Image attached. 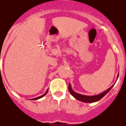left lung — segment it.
I'll list each match as a JSON object with an SVG mask.
<instances>
[{
    "label": "left lung",
    "instance_id": "1",
    "mask_svg": "<svg viewBox=\"0 0 126 126\" xmlns=\"http://www.w3.org/2000/svg\"><path fill=\"white\" fill-rule=\"evenodd\" d=\"M118 78V75L117 77V79ZM115 84H113V86H111L110 88H108L107 90L104 91L102 93H100L98 94H96V95H93V96H88V95H83V94H79V93H76L75 91H74L71 88V84H69V86H68V89H69V93H71V94L72 95L74 98H75L77 100H79L80 101L83 102H86V103H93L95 102L98 101L99 100L101 99L102 97L106 95L107 93L109 92V91L111 89V88L114 86Z\"/></svg>",
    "mask_w": 126,
    "mask_h": 126
}]
</instances>
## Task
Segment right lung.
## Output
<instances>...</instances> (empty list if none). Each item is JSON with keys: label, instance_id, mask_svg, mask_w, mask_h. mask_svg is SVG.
<instances>
[{"label": "right lung", "instance_id": "add662e5", "mask_svg": "<svg viewBox=\"0 0 126 126\" xmlns=\"http://www.w3.org/2000/svg\"><path fill=\"white\" fill-rule=\"evenodd\" d=\"M47 91H48V89H47V91H46V93H44V94H42V95H41V96H38V97H37V98H32V100H38V99H39V98H42V97H43L44 96H45L46 94H47Z\"/></svg>", "mask_w": 126, "mask_h": 126}]
</instances>
